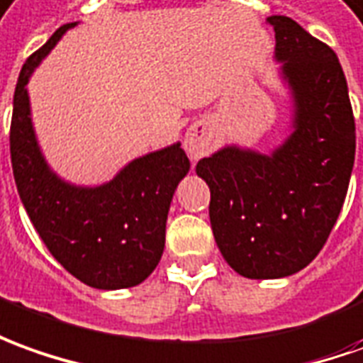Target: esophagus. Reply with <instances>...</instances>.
Masks as SVG:
<instances>
[{
    "instance_id": "1",
    "label": "esophagus",
    "mask_w": 363,
    "mask_h": 363,
    "mask_svg": "<svg viewBox=\"0 0 363 363\" xmlns=\"http://www.w3.org/2000/svg\"><path fill=\"white\" fill-rule=\"evenodd\" d=\"M209 146H211V132L207 128V124H203V122L191 124L187 128L186 138H184V148H186L187 156L196 162L206 154Z\"/></svg>"
}]
</instances>
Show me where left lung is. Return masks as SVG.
Segmentation results:
<instances>
[{"mask_svg":"<svg viewBox=\"0 0 363 363\" xmlns=\"http://www.w3.org/2000/svg\"><path fill=\"white\" fill-rule=\"evenodd\" d=\"M274 61L292 99V132L271 154L225 146L199 160L209 219L227 264L247 279H282L320 253L338 219L356 156V124L336 52L284 15Z\"/></svg>","mask_w":363,"mask_h":363,"instance_id":"obj_1","label":"left lung"}]
</instances>
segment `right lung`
Here are the masks:
<instances>
[{
  "label": "right lung",
  "mask_w": 363,
  "mask_h": 363,
  "mask_svg": "<svg viewBox=\"0 0 363 363\" xmlns=\"http://www.w3.org/2000/svg\"><path fill=\"white\" fill-rule=\"evenodd\" d=\"M74 23L59 27L21 69L9 132L21 203L51 255L72 277L101 291L146 281L164 253L177 184L189 172L182 144L132 160L101 186H77L52 172L35 136L27 82Z\"/></svg>",
  "instance_id": "right-lung-1"
}]
</instances>
